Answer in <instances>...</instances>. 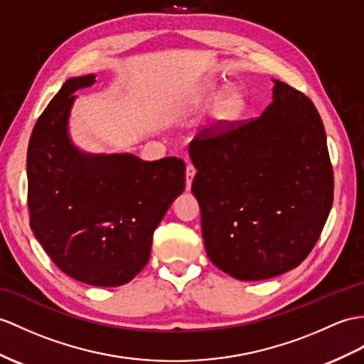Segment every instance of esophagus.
Here are the masks:
<instances>
[{"mask_svg": "<svg viewBox=\"0 0 364 364\" xmlns=\"http://www.w3.org/2000/svg\"><path fill=\"white\" fill-rule=\"evenodd\" d=\"M194 174H196V168H194V165L188 164L187 170H185V176H187V190L191 188V182H193Z\"/></svg>", "mask_w": 364, "mask_h": 364, "instance_id": "esophagus-1", "label": "esophagus"}]
</instances>
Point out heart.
<instances>
[{
  "label": "heart",
  "mask_w": 364,
  "mask_h": 364,
  "mask_svg": "<svg viewBox=\"0 0 364 364\" xmlns=\"http://www.w3.org/2000/svg\"><path fill=\"white\" fill-rule=\"evenodd\" d=\"M220 91H223V87L219 85L208 83L202 91V100L215 99ZM244 108H245V99L242 92L235 90V87H230V90H227L216 103V109H215L216 123L224 125L227 122L235 120L242 114Z\"/></svg>",
  "instance_id": "obj_1"
}]
</instances>
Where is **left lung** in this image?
Masks as SVG:
<instances>
[{
    "label": "left lung",
    "instance_id": "left-lung-1",
    "mask_svg": "<svg viewBox=\"0 0 364 364\" xmlns=\"http://www.w3.org/2000/svg\"><path fill=\"white\" fill-rule=\"evenodd\" d=\"M273 102L249 122H227L191 140V191L211 262L241 281L298 267L333 202V170L312 100L273 80Z\"/></svg>",
    "mask_w": 364,
    "mask_h": 364
}]
</instances>
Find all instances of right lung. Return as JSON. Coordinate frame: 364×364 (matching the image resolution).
<instances>
[{"instance_id":"1","label":"right lung","mask_w":364,"mask_h":364,"mask_svg":"<svg viewBox=\"0 0 364 364\" xmlns=\"http://www.w3.org/2000/svg\"><path fill=\"white\" fill-rule=\"evenodd\" d=\"M94 83V74L69 78L35 123L28 148L31 228L70 278L117 287L146 265L156 227L185 190V162L80 151L69 137V114L74 92Z\"/></svg>"}]
</instances>
